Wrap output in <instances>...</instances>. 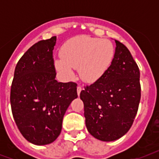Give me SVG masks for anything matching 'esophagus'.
Masks as SVG:
<instances>
[{
    "mask_svg": "<svg viewBox=\"0 0 159 159\" xmlns=\"http://www.w3.org/2000/svg\"><path fill=\"white\" fill-rule=\"evenodd\" d=\"M82 88L81 86H78V87H77V95H78V96H79L80 93H81V92H82Z\"/></svg>",
    "mask_w": 159,
    "mask_h": 159,
    "instance_id": "obj_1",
    "label": "esophagus"
}]
</instances>
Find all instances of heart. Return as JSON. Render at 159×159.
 Listing matches in <instances>:
<instances>
[{
  "mask_svg": "<svg viewBox=\"0 0 159 159\" xmlns=\"http://www.w3.org/2000/svg\"><path fill=\"white\" fill-rule=\"evenodd\" d=\"M114 47L106 39L77 36L67 40L61 48V57L54 61L56 69L67 77L78 68L82 79L94 82L101 78L110 67L114 57Z\"/></svg>",
  "mask_w": 159,
  "mask_h": 159,
  "instance_id": "obj_1",
  "label": "heart"
}]
</instances>
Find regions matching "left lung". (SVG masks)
<instances>
[{"instance_id": "obj_1", "label": "left lung", "mask_w": 159, "mask_h": 159, "mask_svg": "<svg viewBox=\"0 0 159 159\" xmlns=\"http://www.w3.org/2000/svg\"><path fill=\"white\" fill-rule=\"evenodd\" d=\"M116 52L105 74L80 93L88 132L110 142L124 136L134 122L140 102L139 69L130 52L115 40Z\"/></svg>"}]
</instances>
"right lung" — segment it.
I'll list each match as a JSON object with an SVG mask.
<instances>
[{"mask_svg":"<svg viewBox=\"0 0 159 159\" xmlns=\"http://www.w3.org/2000/svg\"><path fill=\"white\" fill-rule=\"evenodd\" d=\"M53 36L34 43L16 64L11 88L14 120L21 134L36 145L53 143L61 133L62 119L77 97L75 82H57Z\"/></svg>","mask_w":159,"mask_h":159,"instance_id":"add662e5","label":"right lung"}]
</instances>
